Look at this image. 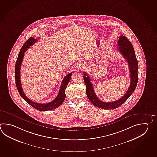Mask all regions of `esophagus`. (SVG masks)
Segmentation results:
<instances>
[{
    "label": "esophagus",
    "mask_w": 157,
    "mask_h": 157,
    "mask_svg": "<svg viewBox=\"0 0 157 157\" xmlns=\"http://www.w3.org/2000/svg\"><path fill=\"white\" fill-rule=\"evenodd\" d=\"M79 67H83L84 66L83 65H80V66H79Z\"/></svg>",
    "instance_id": "34e87169"
}]
</instances>
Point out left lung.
Instances as JSON below:
<instances>
[{
  "label": "left lung",
  "instance_id": "left-lung-1",
  "mask_svg": "<svg viewBox=\"0 0 157 157\" xmlns=\"http://www.w3.org/2000/svg\"><path fill=\"white\" fill-rule=\"evenodd\" d=\"M117 46H119L118 48L119 52L123 55L125 59H127L131 77V82L128 90L120 99L111 102H103L99 100L94 93L90 77L86 73L83 72L84 81L86 86V96L94 106L98 107V108L105 109H112L120 107L133 93L138 84V60L136 58L133 46L128 39L123 35L120 36Z\"/></svg>",
  "mask_w": 157,
  "mask_h": 157
}]
</instances>
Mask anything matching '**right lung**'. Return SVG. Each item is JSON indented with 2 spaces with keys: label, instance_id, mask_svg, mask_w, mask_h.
Returning <instances> with one entry per match:
<instances>
[{
  "label": "right lung",
  "instance_id": "1",
  "mask_svg": "<svg viewBox=\"0 0 157 157\" xmlns=\"http://www.w3.org/2000/svg\"><path fill=\"white\" fill-rule=\"evenodd\" d=\"M39 39V38H38ZM37 39H34L33 37H30L29 39L26 41L25 44L23 45L22 48L19 51L18 56L17 58L16 63V67H15V74H16V84L18 91L19 92L20 96L23 99L29 103V105L33 107V108L41 111H48L53 109H56L59 106L62 105V103L64 102V100L65 98V89L67 86V84L70 82L71 79V77L72 73L67 74L65 77H64V79L61 83V86L59 90V92L58 93V96L55 98L52 101L48 103H36L31 101V99L28 98V97L25 95V94L23 91L22 88L21 86V77H20V70L21 64L23 59L25 52L33 45L36 42H37Z\"/></svg>",
  "mask_w": 157,
  "mask_h": 157
}]
</instances>
